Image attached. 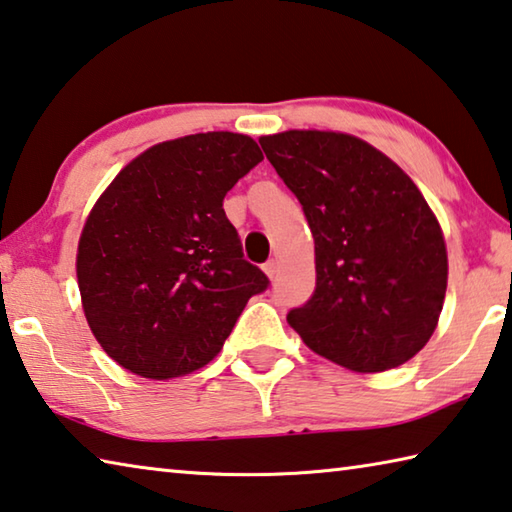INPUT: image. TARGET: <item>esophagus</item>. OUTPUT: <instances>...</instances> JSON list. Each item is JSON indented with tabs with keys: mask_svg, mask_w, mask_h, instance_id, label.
I'll return each mask as SVG.
<instances>
[{
	"mask_svg": "<svg viewBox=\"0 0 512 512\" xmlns=\"http://www.w3.org/2000/svg\"><path fill=\"white\" fill-rule=\"evenodd\" d=\"M264 273L271 277V280L277 275V262H275V259H268V262L264 264Z\"/></svg>",
	"mask_w": 512,
	"mask_h": 512,
	"instance_id": "34e87169",
	"label": "esophagus"
}]
</instances>
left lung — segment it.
I'll return each instance as SVG.
<instances>
[{
	"mask_svg": "<svg viewBox=\"0 0 512 512\" xmlns=\"http://www.w3.org/2000/svg\"><path fill=\"white\" fill-rule=\"evenodd\" d=\"M259 145L315 241V291L288 324L306 347L362 374L416 356L439 322L448 253L410 176L349 134L293 129Z\"/></svg>",
	"mask_w": 512,
	"mask_h": 512,
	"instance_id": "obj_1",
	"label": "left lung"
}]
</instances>
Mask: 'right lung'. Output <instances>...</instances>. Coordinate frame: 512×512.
I'll return each instance as SVG.
<instances>
[{
  "instance_id": "obj_1",
  "label": "right lung",
  "mask_w": 512,
  "mask_h": 512,
  "mask_svg": "<svg viewBox=\"0 0 512 512\" xmlns=\"http://www.w3.org/2000/svg\"><path fill=\"white\" fill-rule=\"evenodd\" d=\"M259 161L244 134L183 136L136 156L98 199L78 244V286L91 331L120 367L167 380L208 365L271 284L224 212L228 190Z\"/></svg>"
}]
</instances>
